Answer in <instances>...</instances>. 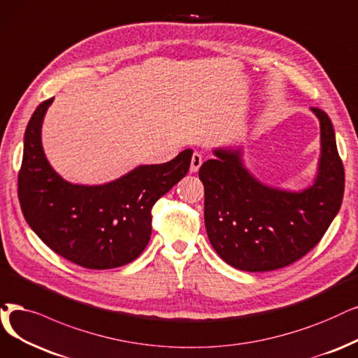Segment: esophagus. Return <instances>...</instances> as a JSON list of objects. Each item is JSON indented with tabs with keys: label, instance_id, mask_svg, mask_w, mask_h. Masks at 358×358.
<instances>
[{
	"label": "esophagus",
	"instance_id": "34e87169",
	"mask_svg": "<svg viewBox=\"0 0 358 358\" xmlns=\"http://www.w3.org/2000/svg\"><path fill=\"white\" fill-rule=\"evenodd\" d=\"M201 164H203V155L199 152H194L192 160H191V167H189L191 173H195V171H198V169L201 167Z\"/></svg>",
	"mask_w": 358,
	"mask_h": 358
}]
</instances>
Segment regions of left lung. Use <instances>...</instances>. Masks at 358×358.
I'll return each mask as SVG.
<instances>
[{
	"instance_id": "1",
	"label": "left lung",
	"mask_w": 358,
	"mask_h": 358,
	"mask_svg": "<svg viewBox=\"0 0 358 358\" xmlns=\"http://www.w3.org/2000/svg\"><path fill=\"white\" fill-rule=\"evenodd\" d=\"M320 122V160L311 187L271 188L242 162V150L217 148L203 163L204 222L213 248L235 268L270 271L304 257L331 226L344 196L345 173L327 114L311 107Z\"/></svg>"
}]
</instances>
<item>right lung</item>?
I'll return each instance as SVG.
<instances>
[{
    "label": "right lung",
    "instance_id": "add662e5",
    "mask_svg": "<svg viewBox=\"0 0 358 358\" xmlns=\"http://www.w3.org/2000/svg\"><path fill=\"white\" fill-rule=\"evenodd\" d=\"M52 99L36 107L24 132L17 183L23 216L45 245L78 266L104 270L131 263L150 242L152 206L188 173L192 150L104 185L70 183L51 167L41 142Z\"/></svg>",
    "mask_w": 358,
    "mask_h": 358
}]
</instances>
